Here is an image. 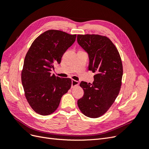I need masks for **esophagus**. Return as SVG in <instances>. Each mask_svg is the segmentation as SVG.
Listing matches in <instances>:
<instances>
[{"instance_id": "obj_1", "label": "esophagus", "mask_w": 149, "mask_h": 149, "mask_svg": "<svg viewBox=\"0 0 149 149\" xmlns=\"http://www.w3.org/2000/svg\"><path fill=\"white\" fill-rule=\"evenodd\" d=\"M79 83L78 81H77L73 79L71 81V86H72V88L77 86L79 85Z\"/></svg>"}]
</instances>
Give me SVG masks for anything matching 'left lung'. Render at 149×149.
I'll return each mask as SVG.
<instances>
[{
	"label": "left lung",
	"mask_w": 149,
	"mask_h": 149,
	"mask_svg": "<svg viewBox=\"0 0 149 149\" xmlns=\"http://www.w3.org/2000/svg\"><path fill=\"white\" fill-rule=\"evenodd\" d=\"M77 41L88 54V70L96 73L92 84L81 82L84 95L78 106L86 116L97 118L106 113L119 93L123 74L121 58L114 43L105 36L78 35Z\"/></svg>",
	"instance_id": "obj_1"
}]
</instances>
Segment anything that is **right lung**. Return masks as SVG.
<instances>
[{"label":"right lung","mask_w":149,"mask_h":149,"mask_svg":"<svg viewBox=\"0 0 149 149\" xmlns=\"http://www.w3.org/2000/svg\"><path fill=\"white\" fill-rule=\"evenodd\" d=\"M76 35L49 30L36 38L26 54L21 78L25 97L37 113L47 116L55 112L61 97L71 86L70 78L52 74L54 65L74 43Z\"/></svg>","instance_id":"1"}]
</instances>
